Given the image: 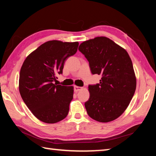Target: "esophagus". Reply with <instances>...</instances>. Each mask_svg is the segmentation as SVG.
I'll return each mask as SVG.
<instances>
[{
    "instance_id": "34e87169",
    "label": "esophagus",
    "mask_w": 156,
    "mask_h": 156,
    "mask_svg": "<svg viewBox=\"0 0 156 156\" xmlns=\"http://www.w3.org/2000/svg\"><path fill=\"white\" fill-rule=\"evenodd\" d=\"M83 89V87H78V86H75L74 87H73V90H74L75 92H78L81 89Z\"/></svg>"
}]
</instances>
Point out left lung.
Wrapping results in <instances>:
<instances>
[{
  "instance_id": "left-lung-1",
  "label": "left lung",
  "mask_w": 156,
  "mask_h": 156,
  "mask_svg": "<svg viewBox=\"0 0 156 156\" xmlns=\"http://www.w3.org/2000/svg\"><path fill=\"white\" fill-rule=\"evenodd\" d=\"M78 50L88 60L92 74L101 75L100 83L89 84L87 112L100 122L114 120L127 108L135 93L136 79L125 49L106 37L83 42Z\"/></svg>"
}]
</instances>
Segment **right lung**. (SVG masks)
Returning a JSON list of instances; mask_svg holds the SVG:
<instances>
[{
    "instance_id": "1",
    "label": "right lung",
    "mask_w": 156,
    "mask_h": 156,
    "mask_svg": "<svg viewBox=\"0 0 156 156\" xmlns=\"http://www.w3.org/2000/svg\"><path fill=\"white\" fill-rule=\"evenodd\" d=\"M79 43L51 41L29 55L20 69L19 91L33 114L46 123H56L66 118L73 99V87L54 84L62 74L69 57L77 51Z\"/></svg>"
}]
</instances>
